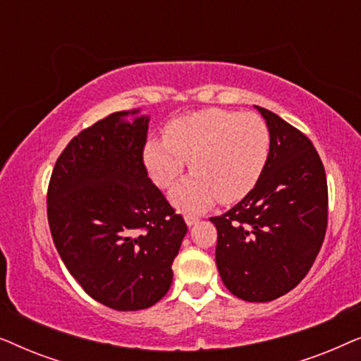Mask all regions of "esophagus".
Here are the masks:
<instances>
[{
    "mask_svg": "<svg viewBox=\"0 0 361 361\" xmlns=\"http://www.w3.org/2000/svg\"><path fill=\"white\" fill-rule=\"evenodd\" d=\"M197 221H199V216H195V215H185V224L189 225V226L195 225Z\"/></svg>",
    "mask_w": 361,
    "mask_h": 361,
    "instance_id": "esophagus-1",
    "label": "esophagus"
}]
</instances>
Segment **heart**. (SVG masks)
Instances as JSON below:
<instances>
[{
  "mask_svg": "<svg viewBox=\"0 0 361 361\" xmlns=\"http://www.w3.org/2000/svg\"><path fill=\"white\" fill-rule=\"evenodd\" d=\"M269 156V130L255 113L207 108L169 121L164 141H149L145 161L152 180L169 189L189 161V179L171 192L184 212H202L219 199L231 204L259 180Z\"/></svg>",
  "mask_w": 361,
  "mask_h": 361,
  "instance_id": "b5f03b06",
  "label": "heart"
}]
</instances>
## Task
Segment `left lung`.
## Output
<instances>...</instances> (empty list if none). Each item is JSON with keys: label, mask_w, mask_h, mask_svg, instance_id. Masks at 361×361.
<instances>
[{"label": "left lung", "mask_w": 361, "mask_h": 361, "mask_svg": "<svg viewBox=\"0 0 361 361\" xmlns=\"http://www.w3.org/2000/svg\"><path fill=\"white\" fill-rule=\"evenodd\" d=\"M256 108L269 130L263 174L243 200L210 221L226 289L248 302H268L312 268L327 230L329 190L312 141L276 113Z\"/></svg>", "instance_id": "8db88e82"}]
</instances>
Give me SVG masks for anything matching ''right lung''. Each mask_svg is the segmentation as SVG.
Instances as JSON below:
<instances>
[{
	"label": "right lung",
	"instance_id": "add662e5",
	"mask_svg": "<svg viewBox=\"0 0 361 361\" xmlns=\"http://www.w3.org/2000/svg\"><path fill=\"white\" fill-rule=\"evenodd\" d=\"M116 111L66 146L47 189V220L68 273L98 302L141 310L164 298L187 233L142 161L147 123Z\"/></svg>",
	"mask_w": 361,
	"mask_h": 361
}]
</instances>
